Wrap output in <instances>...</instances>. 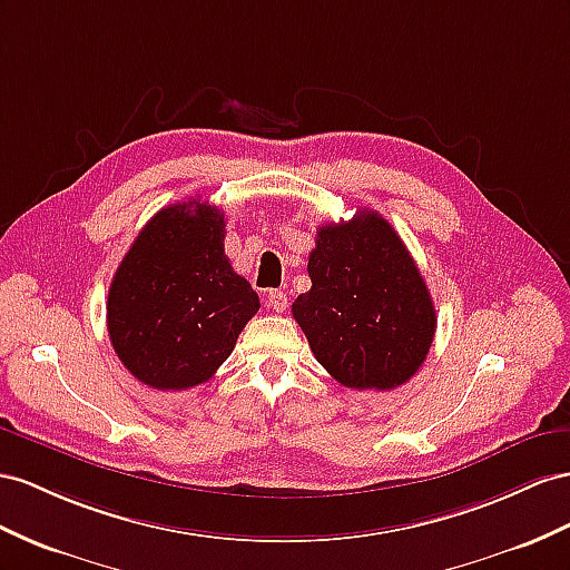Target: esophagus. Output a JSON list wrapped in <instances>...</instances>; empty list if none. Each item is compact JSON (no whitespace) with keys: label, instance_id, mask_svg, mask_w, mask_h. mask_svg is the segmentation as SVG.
<instances>
[{"label":"esophagus","instance_id":"esophagus-1","mask_svg":"<svg viewBox=\"0 0 570 570\" xmlns=\"http://www.w3.org/2000/svg\"><path fill=\"white\" fill-rule=\"evenodd\" d=\"M267 305H269L272 311H276V313H284L286 305H288V298H286L284 291L274 288V291H269V294H267Z\"/></svg>","mask_w":570,"mask_h":570}]
</instances>
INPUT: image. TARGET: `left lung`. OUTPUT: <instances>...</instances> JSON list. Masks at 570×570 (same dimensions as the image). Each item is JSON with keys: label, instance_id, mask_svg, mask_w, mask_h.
<instances>
[{"label": "left lung", "instance_id": "left-lung-1", "mask_svg": "<svg viewBox=\"0 0 570 570\" xmlns=\"http://www.w3.org/2000/svg\"><path fill=\"white\" fill-rule=\"evenodd\" d=\"M311 291L291 305L296 323L334 381L392 390L421 368L435 308L414 257L377 212L317 228L308 257Z\"/></svg>", "mask_w": 570, "mask_h": 570}]
</instances>
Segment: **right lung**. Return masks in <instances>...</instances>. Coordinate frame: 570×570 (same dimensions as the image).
Instances as JSON below:
<instances>
[{"label": "right lung", "mask_w": 570, "mask_h": 570, "mask_svg": "<svg viewBox=\"0 0 570 570\" xmlns=\"http://www.w3.org/2000/svg\"><path fill=\"white\" fill-rule=\"evenodd\" d=\"M224 212L189 199L160 209L108 291V334L122 366L154 390L207 383L259 311L224 253Z\"/></svg>", "instance_id": "right-lung-1"}]
</instances>
